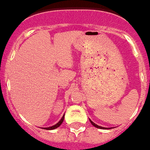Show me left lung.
<instances>
[{
	"instance_id": "1",
	"label": "left lung",
	"mask_w": 150,
	"mask_h": 150,
	"mask_svg": "<svg viewBox=\"0 0 150 150\" xmlns=\"http://www.w3.org/2000/svg\"><path fill=\"white\" fill-rule=\"evenodd\" d=\"M90 122H91V123L93 125H94V127H96V128H98V129H110V128H105V127H102V126H100V125H98L97 124H95L94 122H93L91 119H90Z\"/></svg>"
}]
</instances>
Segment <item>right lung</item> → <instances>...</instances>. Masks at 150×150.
Masks as SVG:
<instances>
[{
    "instance_id": "add662e5",
    "label": "right lung",
    "mask_w": 150,
    "mask_h": 150,
    "mask_svg": "<svg viewBox=\"0 0 150 150\" xmlns=\"http://www.w3.org/2000/svg\"><path fill=\"white\" fill-rule=\"evenodd\" d=\"M63 119H64V115H63V116L62 117V118L60 119V121L59 122L56 123V125H52V126L51 127H47V128H44V129H46V130H52V129H56V128H58L59 125H60L62 123H63Z\"/></svg>"
}]
</instances>
